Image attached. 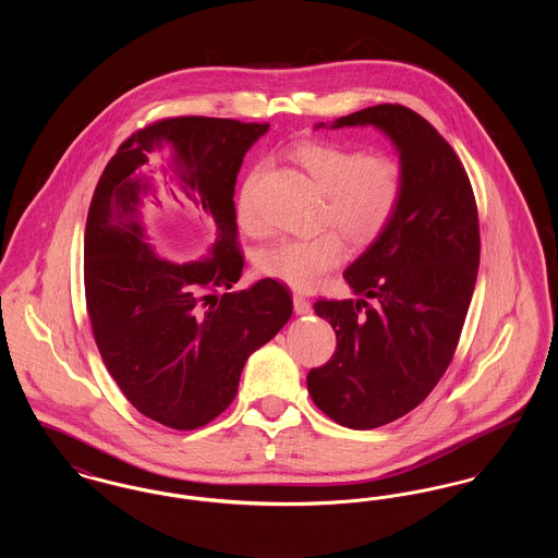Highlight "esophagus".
Segmentation results:
<instances>
[{
	"mask_svg": "<svg viewBox=\"0 0 558 558\" xmlns=\"http://www.w3.org/2000/svg\"><path fill=\"white\" fill-rule=\"evenodd\" d=\"M292 303H294V314H296V316H307V314H312V305H310V301H307L303 294L294 292V294H292Z\"/></svg>",
	"mask_w": 558,
	"mask_h": 558,
	"instance_id": "34e87169",
	"label": "esophagus"
}]
</instances>
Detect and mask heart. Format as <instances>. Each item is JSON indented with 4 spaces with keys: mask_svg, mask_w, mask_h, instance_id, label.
Returning a JSON list of instances; mask_svg holds the SVG:
<instances>
[{
    "mask_svg": "<svg viewBox=\"0 0 558 558\" xmlns=\"http://www.w3.org/2000/svg\"><path fill=\"white\" fill-rule=\"evenodd\" d=\"M296 160L326 194L322 223L337 228L355 248L371 246L391 226L398 213L405 173L389 155H364L332 144H305ZM251 178L240 194L239 223L242 232L259 236L266 223L253 207ZM345 257V244L337 232L314 239H284L257 253V267L274 280L299 291L316 289L322 278Z\"/></svg>",
    "mask_w": 558,
    "mask_h": 558,
    "instance_id": "heart-1",
    "label": "heart"
}]
</instances>
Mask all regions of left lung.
Wrapping results in <instances>:
<instances>
[{"instance_id":"left-lung-1","label":"left lung","mask_w":558,"mask_h":558,"mask_svg":"<svg viewBox=\"0 0 558 558\" xmlns=\"http://www.w3.org/2000/svg\"><path fill=\"white\" fill-rule=\"evenodd\" d=\"M355 125L391 140L405 187L391 226L343 274L360 299L314 303L337 332V351L310 371L307 389L335 423L366 430L414 410L448 371L481 244L469 175L428 121L410 108L378 105L332 121L330 130Z\"/></svg>"}]
</instances>
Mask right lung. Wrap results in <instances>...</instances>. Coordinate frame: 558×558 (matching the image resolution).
Listing matches in <instances>:
<instances>
[{
    "label": "right lung",
    "mask_w": 558,
    "mask_h": 558,
    "mask_svg": "<svg viewBox=\"0 0 558 558\" xmlns=\"http://www.w3.org/2000/svg\"><path fill=\"white\" fill-rule=\"evenodd\" d=\"M267 123L178 117L153 123L108 160L83 240L85 301L110 376L133 408L160 425L192 430L236 398L253 351L291 319L289 287L242 276L234 186ZM213 219L214 242L196 263L160 260L136 207L156 165Z\"/></svg>",
    "instance_id": "obj_1"
}]
</instances>
